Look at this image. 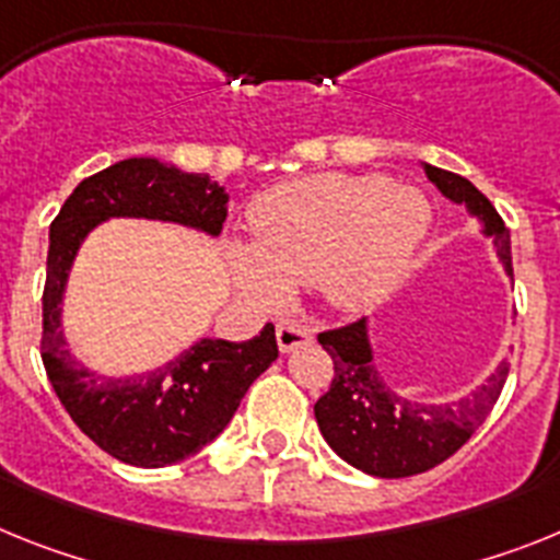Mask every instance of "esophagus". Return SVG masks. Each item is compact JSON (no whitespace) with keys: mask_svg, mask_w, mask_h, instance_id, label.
Wrapping results in <instances>:
<instances>
[{"mask_svg":"<svg viewBox=\"0 0 560 560\" xmlns=\"http://www.w3.org/2000/svg\"><path fill=\"white\" fill-rule=\"evenodd\" d=\"M315 332L299 320H281L279 327H276V340H279L281 352H293L299 347H307L313 343Z\"/></svg>","mask_w":560,"mask_h":560,"instance_id":"obj_1","label":"esophagus"}]
</instances>
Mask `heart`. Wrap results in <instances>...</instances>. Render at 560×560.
I'll list each match as a JSON object with an SVG mask.
<instances>
[{
	"instance_id": "b5f03b06",
	"label": "heart",
	"mask_w": 560,
	"mask_h": 560,
	"mask_svg": "<svg viewBox=\"0 0 560 560\" xmlns=\"http://www.w3.org/2000/svg\"><path fill=\"white\" fill-rule=\"evenodd\" d=\"M428 228L417 188L381 174H318L253 202V247L236 250V273L267 304L290 284L318 281L332 307L358 313L400 279Z\"/></svg>"
}]
</instances>
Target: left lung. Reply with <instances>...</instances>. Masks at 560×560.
Returning a JSON list of instances; mask_svg holds the SVG:
<instances>
[{
  "label": "left lung",
  "instance_id": "8db88e82",
  "mask_svg": "<svg viewBox=\"0 0 560 560\" xmlns=\"http://www.w3.org/2000/svg\"><path fill=\"white\" fill-rule=\"evenodd\" d=\"M428 179L485 222L508 276H513L510 231L474 183L436 165H425ZM318 343L332 358L335 377L327 395L315 402V420L329 448L352 468L381 479L425 474L454 456L488 420L508 381V361L499 363L482 386L456 402L408 400L383 383L372 361L366 318L318 332Z\"/></svg>",
  "mask_w": 560,
  "mask_h": 560
}]
</instances>
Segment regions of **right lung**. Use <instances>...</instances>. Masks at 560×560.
I'll use <instances>...</instances> for the list:
<instances>
[{"label": "right lung", "mask_w": 560, "mask_h": 560, "mask_svg": "<svg viewBox=\"0 0 560 560\" xmlns=\"http://www.w3.org/2000/svg\"><path fill=\"white\" fill-rule=\"evenodd\" d=\"M228 194L208 174L179 172L152 158L109 165L78 183L50 225L47 281L42 295V361L67 415L101 451L138 468L188 459L222 434L250 383L279 358L273 324L256 338H202L168 366L143 377L86 372L65 347L61 295L86 233L109 217L179 222L217 233Z\"/></svg>", "instance_id": "add662e5"}]
</instances>
